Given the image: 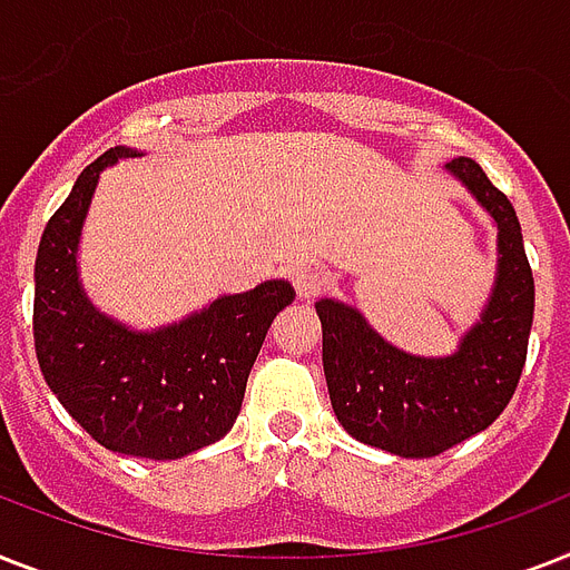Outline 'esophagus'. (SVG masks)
<instances>
[{
    "instance_id": "obj_1",
    "label": "esophagus",
    "mask_w": 570,
    "mask_h": 570,
    "mask_svg": "<svg viewBox=\"0 0 570 570\" xmlns=\"http://www.w3.org/2000/svg\"><path fill=\"white\" fill-rule=\"evenodd\" d=\"M293 286H295V295H298L301 301H309L318 295L322 281H318V275L309 269V266H298V269H293Z\"/></svg>"
}]
</instances>
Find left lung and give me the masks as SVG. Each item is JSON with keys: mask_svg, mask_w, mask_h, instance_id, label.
Returning <instances> with one entry per match:
<instances>
[{"mask_svg": "<svg viewBox=\"0 0 570 570\" xmlns=\"http://www.w3.org/2000/svg\"><path fill=\"white\" fill-rule=\"evenodd\" d=\"M498 225V275L480 322L451 357H415L372 331L357 307L322 298V363L333 413L363 445L424 460L507 410L527 360L535 286L515 207L471 157L445 166Z\"/></svg>", "mask_w": 570, "mask_h": 570, "instance_id": "8db88e82", "label": "left lung"}]
</instances>
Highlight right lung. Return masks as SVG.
<instances>
[{
  "label": "right lung",
  "mask_w": 570,
  "mask_h": 570,
  "mask_svg": "<svg viewBox=\"0 0 570 570\" xmlns=\"http://www.w3.org/2000/svg\"><path fill=\"white\" fill-rule=\"evenodd\" d=\"M117 146L78 175L46 225L35 261V351L49 390L99 445L142 460H180L219 442L239 415L266 331L295 289L266 281L222 295L157 331H131L99 313L78 281V239Z\"/></svg>",
  "instance_id": "add662e5"
}]
</instances>
